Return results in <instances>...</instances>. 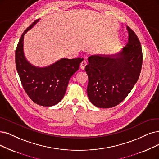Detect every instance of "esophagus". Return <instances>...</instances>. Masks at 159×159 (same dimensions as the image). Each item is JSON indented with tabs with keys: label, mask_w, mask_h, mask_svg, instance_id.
I'll list each match as a JSON object with an SVG mask.
<instances>
[{
	"label": "esophagus",
	"mask_w": 159,
	"mask_h": 159,
	"mask_svg": "<svg viewBox=\"0 0 159 159\" xmlns=\"http://www.w3.org/2000/svg\"><path fill=\"white\" fill-rule=\"evenodd\" d=\"M86 65H87V62H86L85 61H82V62H81V64H80V68H81V70H84L85 68V66H86Z\"/></svg>",
	"instance_id": "obj_1"
}]
</instances>
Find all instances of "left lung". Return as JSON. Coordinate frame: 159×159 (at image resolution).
I'll list each match as a JSON object with an SVG mask.
<instances>
[{"label":"left lung","mask_w":159,"mask_h":159,"mask_svg":"<svg viewBox=\"0 0 159 159\" xmlns=\"http://www.w3.org/2000/svg\"><path fill=\"white\" fill-rule=\"evenodd\" d=\"M129 40L126 46L114 55H94L88 58L85 70L89 81L87 96L100 108L118 105L127 97L140 74L143 56L140 42L126 26Z\"/></svg>","instance_id":"1"}]
</instances>
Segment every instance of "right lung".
I'll use <instances>...</instances> for the list:
<instances>
[{
  "instance_id": "right-lung-1",
  "label": "right lung",
  "mask_w": 159,
  "mask_h": 159,
  "mask_svg": "<svg viewBox=\"0 0 159 159\" xmlns=\"http://www.w3.org/2000/svg\"><path fill=\"white\" fill-rule=\"evenodd\" d=\"M39 21V19L34 21L22 34L16 50V66L29 98L40 106H52L64 97L69 80L78 70L84 59L62 58L46 67L31 65L24 55V35Z\"/></svg>"
}]
</instances>
